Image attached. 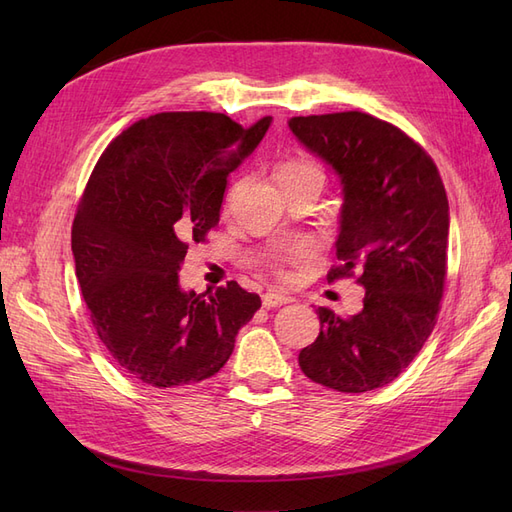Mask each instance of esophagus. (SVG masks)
Masks as SVG:
<instances>
[{"instance_id":"esophagus-1","label":"esophagus","mask_w":512,"mask_h":512,"mask_svg":"<svg viewBox=\"0 0 512 512\" xmlns=\"http://www.w3.org/2000/svg\"><path fill=\"white\" fill-rule=\"evenodd\" d=\"M290 301H292V299L286 297V294H282V292H265V294H262V305H265L267 309L286 305V303H290Z\"/></svg>"}]
</instances>
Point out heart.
I'll use <instances>...</instances> for the list:
<instances>
[{
  "instance_id": "heart-1",
  "label": "heart",
  "mask_w": 512,
  "mask_h": 512,
  "mask_svg": "<svg viewBox=\"0 0 512 512\" xmlns=\"http://www.w3.org/2000/svg\"><path fill=\"white\" fill-rule=\"evenodd\" d=\"M294 170H316V168H312V166H297V168H288L286 173H294ZM312 256H314V247L309 245V243H299V245L290 247V250H286L277 260H280V262H290V265H297V262H303V260L312 258Z\"/></svg>"
}]
</instances>
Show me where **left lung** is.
Listing matches in <instances>:
<instances>
[{
	"mask_svg": "<svg viewBox=\"0 0 512 512\" xmlns=\"http://www.w3.org/2000/svg\"><path fill=\"white\" fill-rule=\"evenodd\" d=\"M297 141L342 183L327 280L356 275L363 309L318 307L320 335L299 354L303 374L342 393L393 382L436 327L446 277L448 200L433 160L408 134L367 113L292 117Z\"/></svg>",
	"mask_w": 512,
	"mask_h": 512,
	"instance_id": "8db88e82",
	"label": "left lung"
}]
</instances>
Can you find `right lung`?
Masks as SVG:
<instances>
[{
	"mask_svg": "<svg viewBox=\"0 0 512 512\" xmlns=\"http://www.w3.org/2000/svg\"><path fill=\"white\" fill-rule=\"evenodd\" d=\"M271 121L241 128L222 113H160L100 156L72 224V254L100 342L132 378L170 389L215 376L260 307L237 282L183 290L179 271L188 241H205L220 222L228 175Z\"/></svg>",
	"mask_w": 512,
	"mask_h": 512,
	"instance_id": "obj_1",
	"label": "right lung"
}]
</instances>
